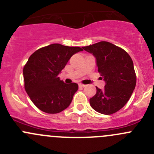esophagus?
<instances>
[{
	"instance_id": "obj_1",
	"label": "esophagus",
	"mask_w": 154,
	"mask_h": 154,
	"mask_svg": "<svg viewBox=\"0 0 154 154\" xmlns=\"http://www.w3.org/2000/svg\"><path fill=\"white\" fill-rule=\"evenodd\" d=\"M79 86H80V87H85V86H86V85L82 84V83H79Z\"/></svg>"
}]
</instances>
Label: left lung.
Here are the masks:
<instances>
[{
  "mask_svg": "<svg viewBox=\"0 0 154 154\" xmlns=\"http://www.w3.org/2000/svg\"><path fill=\"white\" fill-rule=\"evenodd\" d=\"M83 49L96 59L98 72L106 83L103 90L97 92L89 103L92 109L103 115L120 110L129 100L136 83L133 60L122 48L108 42H100Z\"/></svg>",
  "mask_w": 154,
  "mask_h": 154,
  "instance_id": "left-lung-1",
  "label": "left lung"
}]
</instances>
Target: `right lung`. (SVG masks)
<instances>
[{"mask_svg":"<svg viewBox=\"0 0 154 154\" xmlns=\"http://www.w3.org/2000/svg\"><path fill=\"white\" fill-rule=\"evenodd\" d=\"M80 47L52 44L39 48L30 57L23 69L24 88L37 108L49 114L66 109L78 89L75 83H65L59 74Z\"/></svg>","mask_w":154,"mask_h":154,"instance_id":"add662e5","label":"right lung"}]
</instances>
